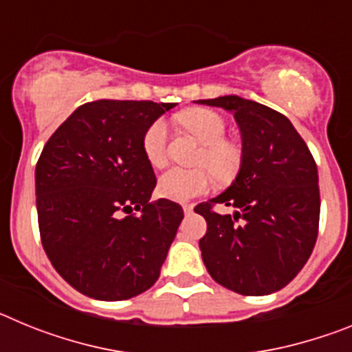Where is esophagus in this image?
<instances>
[{"instance_id": "esophagus-1", "label": "esophagus", "mask_w": 352, "mask_h": 352, "mask_svg": "<svg viewBox=\"0 0 352 352\" xmlns=\"http://www.w3.org/2000/svg\"><path fill=\"white\" fill-rule=\"evenodd\" d=\"M183 211H185V214H190L194 211V204H183Z\"/></svg>"}]
</instances>
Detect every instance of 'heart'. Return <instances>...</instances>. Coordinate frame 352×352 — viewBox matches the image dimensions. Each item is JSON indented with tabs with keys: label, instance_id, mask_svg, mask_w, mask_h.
<instances>
[{
	"label": "heart",
	"instance_id": "b5f03b06",
	"mask_svg": "<svg viewBox=\"0 0 352 352\" xmlns=\"http://www.w3.org/2000/svg\"><path fill=\"white\" fill-rule=\"evenodd\" d=\"M178 121L188 132L203 142L197 164H204L219 179H229L239 166V151L232 142L226 141L227 125L223 118L210 109H188L178 114ZM142 153L153 167H162L167 160V125L155 120L142 135ZM211 173L206 167H170L158 179L162 197L185 203L204 194L211 186Z\"/></svg>",
	"mask_w": 352,
	"mask_h": 352
}]
</instances>
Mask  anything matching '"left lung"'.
Returning <instances> with one entry per match:
<instances>
[{
    "label": "left lung",
    "instance_id": "obj_1",
    "mask_svg": "<svg viewBox=\"0 0 352 352\" xmlns=\"http://www.w3.org/2000/svg\"><path fill=\"white\" fill-rule=\"evenodd\" d=\"M197 104L234 114L241 132V166L232 185L195 206L208 231L199 239L214 282L245 296H264L301 272L319 231V176L300 133L284 114L241 96ZM214 204L236 208L220 215Z\"/></svg>",
    "mask_w": 352,
    "mask_h": 352
}]
</instances>
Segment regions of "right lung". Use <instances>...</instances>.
<instances>
[{
    "instance_id": "right-lung-1",
    "label": "right lung",
    "mask_w": 352,
    "mask_h": 352,
    "mask_svg": "<svg viewBox=\"0 0 352 352\" xmlns=\"http://www.w3.org/2000/svg\"><path fill=\"white\" fill-rule=\"evenodd\" d=\"M174 105L88 102L43 146L35 169L43 250L86 296L129 300L160 276L183 210L169 199L149 201L157 178L142 135Z\"/></svg>"
}]
</instances>
